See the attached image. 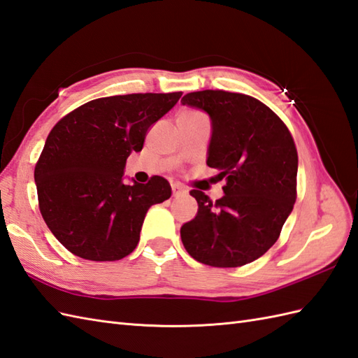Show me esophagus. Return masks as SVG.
I'll list each match as a JSON object with an SVG mask.
<instances>
[{
	"label": "esophagus",
	"mask_w": 358,
	"mask_h": 358,
	"mask_svg": "<svg viewBox=\"0 0 358 358\" xmlns=\"http://www.w3.org/2000/svg\"><path fill=\"white\" fill-rule=\"evenodd\" d=\"M185 192H186L185 189H182L180 185H177V182H173V185H172V195L173 196H180V195H182Z\"/></svg>",
	"instance_id": "1"
}]
</instances>
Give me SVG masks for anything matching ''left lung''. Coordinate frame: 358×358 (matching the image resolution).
<instances>
[{
  "label": "left lung",
  "instance_id": "1",
  "mask_svg": "<svg viewBox=\"0 0 358 358\" xmlns=\"http://www.w3.org/2000/svg\"><path fill=\"white\" fill-rule=\"evenodd\" d=\"M182 105L206 111L212 120L207 166L226 178L224 196L212 201L190 190L196 217L180 230L195 261L231 268L250 264L276 243L297 196V149L287 124L257 99L204 90Z\"/></svg>",
  "mask_w": 358,
  "mask_h": 358
}]
</instances>
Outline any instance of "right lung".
<instances>
[{
  "label": "right lung",
  "instance_id": "obj_1",
  "mask_svg": "<svg viewBox=\"0 0 358 358\" xmlns=\"http://www.w3.org/2000/svg\"><path fill=\"white\" fill-rule=\"evenodd\" d=\"M178 93L101 97L57 122L35 166L39 210L56 239L82 259L119 261L134 252L152 204L172 194L168 180L124 185L131 152L178 102Z\"/></svg>",
  "mask_w": 358,
  "mask_h": 358
}]
</instances>
